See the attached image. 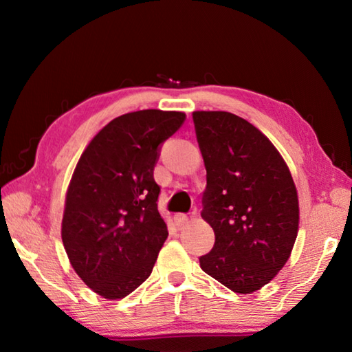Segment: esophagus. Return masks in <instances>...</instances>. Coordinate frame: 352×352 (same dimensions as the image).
<instances>
[{
	"instance_id": "34e87169",
	"label": "esophagus",
	"mask_w": 352,
	"mask_h": 352,
	"mask_svg": "<svg viewBox=\"0 0 352 352\" xmlns=\"http://www.w3.org/2000/svg\"><path fill=\"white\" fill-rule=\"evenodd\" d=\"M188 220L189 219H188L186 214H175V216H174V222H175L177 226H184L188 223Z\"/></svg>"
}]
</instances>
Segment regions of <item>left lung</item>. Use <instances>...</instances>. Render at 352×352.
Segmentation results:
<instances>
[{"instance_id":"obj_1","label":"left lung","mask_w":352,"mask_h":352,"mask_svg":"<svg viewBox=\"0 0 352 352\" xmlns=\"http://www.w3.org/2000/svg\"><path fill=\"white\" fill-rule=\"evenodd\" d=\"M206 168L201 217L216 234L201 270L236 294L269 284L289 261L300 225L298 190L272 141L228 111H194Z\"/></svg>"}]
</instances>
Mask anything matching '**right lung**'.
Masks as SVG:
<instances>
[{
  "instance_id": "obj_1",
  "label": "right lung",
  "mask_w": 352,
  "mask_h": 352,
  "mask_svg": "<svg viewBox=\"0 0 352 352\" xmlns=\"http://www.w3.org/2000/svg\"><path fill=\"white\" fill-rule=\"evenodd\" d=\"M183 111L126 113L82 152L65 195L62 242L79 278L105 300H121L151 276L168 239L153 180L160 144Z\"/></svg>"
}]
</instances>
